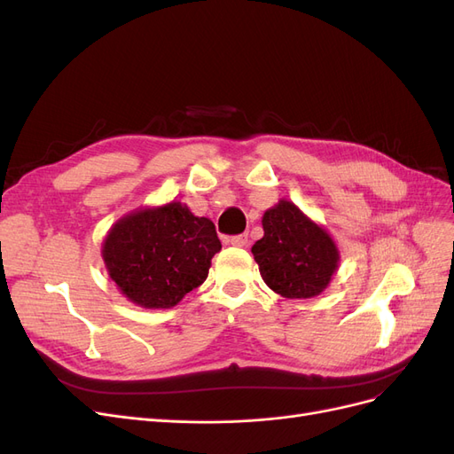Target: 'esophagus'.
<instances>
[{"instance_id": "esophagus-1", "label": "esophagus", "mask_w": 454, "mask_h": 454, "mask_svg": "<svg viewBox=\"0 0 454 454\" xmlns=\"http://www.w3.org/2000/svg\"><path fill=\"white\" fill-rule=\"evenodd\" d=\"M229 242L232 246H237V248H244V246H248V235H235L229 239Z\"/></svg>"}]
</instances>
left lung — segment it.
<instances>
[{"instance_id": "obj_1", "label": "left lung", "mask_w": 454, "mask_h": 454, "mask_svg": "<svg viewBox=\"0 0 454 454\" xmlns=\"http://www.w3.org/2000/svg\"><path fill=\"white\" fill-rule=\"evenodd\" d=\"M263 231L252 254L265 284L287 299L318 295L337 269L332 237L287 200L265 212Z\"/></svg>"}]
</instances>
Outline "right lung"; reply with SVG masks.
Instances as JSON below:
<instances>
[{
  "label": "right lung",
  "mask_w": 454,
  "mask_h": 454,
  "mask_svg": "<svg viewBox=\"0 0 454 454\" xmlns=\"http://www.w3.org/2000/svg\"><path fill=\"white\" fill-rule=\"evenodd\" d=\"M222 250L215 225L170 202L122 217L104 242L109 277L132 303L170 309L208 277Z\"/></svg>",
  "instance_id": "1"
}]
</instances>
